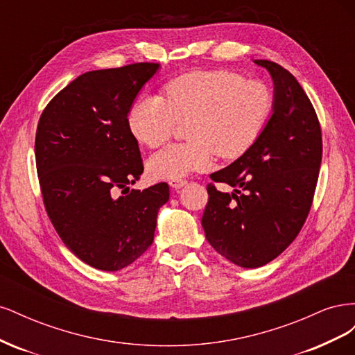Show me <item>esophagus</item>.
I'll return each instance as SVG.
<instances>
[{
	"instance_id": "1",
	"label": "esophagus",
	"mask_w": 355,
	"mask_h": 355,
	"mask_svg": "<svg viewBox=\"0 0 355 355\" xmlns=\"http://www.w3.org/2000/svg\"><path fill=\"white\" fill-rule=\"evenodd\" d=\"M168 185L173 189H180L182 187L187 185V180L184 179H175V180H168Z\"/></svg>"
}]
</instances>
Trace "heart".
Masks as SVG:
<instances>
[{"instance_id":"heart-1","label":"heart","mask_w":355,"mask_h":355,"mask_svg":"<svg viewBox=\"0 0 355 355\" xmlns=\"http://www.w3.org/2000/svg\"><path fill=\"white\" fill-rule=\"evenodd\" d=\"M272 94L259 80L228 69L196 71L168 81L161 96L137 99L127 124L137 142L157 148L167 142L178 121H187L185 144L149 157L154 180L184 179L211 166L214 154L235 158L249 149L270 116Z\"/></svg>"}]
</instances>
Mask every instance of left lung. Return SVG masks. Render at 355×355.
<instances>
[{
    "label": "left lung",
    "instance_id": "1",
    "mask_svg": "<svg viewBox=\"0 0 355 355\" xmlns=\"http://www.w3.org/2000/svg\"><path fill=\"white\" fill-rule=\"evenodd\" d=\"M274 83L272 112L247 151L207 187L201 225L210 245L232 263L259 268L283 253L304 227L321 166V128L297 80L271 60H254Z\"/></svg>",
    "mask_w": 355,
    "mask_h": 355
}]
</instances>
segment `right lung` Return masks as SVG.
Wrapping results in <instances>:
<instances>
[{
  "label": "right lung",
  "mask_w": 355,
  "mask_h": 355,
  "mask_svg": "<svg viewBox=\"0 0 355 355\" xmlns=\"http://www.w3.org/2000/svg\"><path fill=\"white\" fill-rule=\"evenodd\" d=\"M158 63L80 75L42 111L35 159L42 200L68 249L96 270L118 271L154 241L168 185H128L144 173L127 115Z\"/></svg>",
  "instance_id": "1"
}]
</instances>
